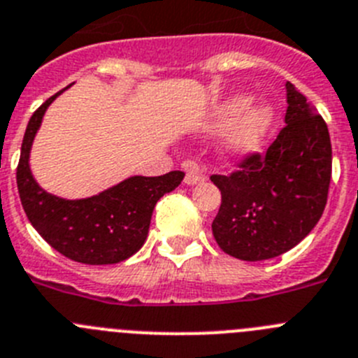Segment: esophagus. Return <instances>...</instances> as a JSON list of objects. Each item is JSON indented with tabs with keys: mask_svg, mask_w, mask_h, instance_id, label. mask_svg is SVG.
<instances>
[{
	"mask_svg": "<svg viewBox=\"0 0 358 358\" xmlns=\"http://www.w3.org/2000/svg\"><path fill=\"white\" fill-rule=\"evenodd\" d=\"M189 166V164H187ZM205 182V176L201 175L199 171H196V169H189L185 175V183L187 185H196V183H201Z\"/></svg>",
	"mask_w": 358,
	"mask_h": 358,
	"instance_id": "obj_1",
	"label": "esophagus"
}]
</instances>
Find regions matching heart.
Instances as JSON below:
<instances>
[{"mask_svg": "<svg viewBox=\"0 0 358 358\" xmlns=\"http://www.w3.org/2000/svg\"><path fill=\"white\" fill-rule=\"evenodd\" d=\"M250 107V98L234 96L223 101L208 119V131L227 135V151L234 157H248L262 146L273 123V112L266 105Z\"/></svg>", "mask_w": 358, "mask_h": 358, "instance_id": "obj_1", "label": "heart"}]
</instances>
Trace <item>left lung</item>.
<instances>
[{
  "label": "left lung",
  "instance_id": "1",
  "mask_svg": "<svg viewBox=\"0 0 358 358\" xmlns=\"http://www.w3.org/2000/svg\"><path fill=\"white\" fill-rule=\"evenodd\" d=\"M285 127L266 155L251 153L230 175H212L221 207L212 221L219 248L257 262L278 257L310 234L327 205L331 144L324 119L285 83Z\"/></svg>",
  "mask_w": 358,
  "mask_h": 358
}]
</instances>
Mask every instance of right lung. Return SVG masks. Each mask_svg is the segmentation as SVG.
<instances>
[{
    "mask_svg": "<svg viewBox=\"0 0 358 358\" xmlns=\"http://www.w3.org/2000/svg\"><path fill=\"white\" fill-rule=\"evenodd\" d=\"M64 91L46 99L28 121L15 175L21 205L38 235L67 259L91 266L123 262L143 248L157 201L175 191L185 173L130 176L85 199H64L44 191L28 160L44 112Z\"/></svg>",
    "mask_w": 358,
    "mask_h": 358,
    "instance_id": "obj_1",
    "label": "right lung"
}]
</instances>
